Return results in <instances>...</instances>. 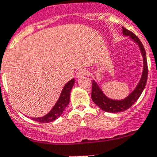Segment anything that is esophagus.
<instances>
[{"instance_id": "esophagus-1", "label": "esophagus", "mask_w": 157, "mask_h": 157, "mask_svg": "<svg viewBox=\"0 0 157 157\" xmlns=\"http://www.w3.org/2000/svg\"><path fill=\"white\" fill-rule=\"evenodd\" d=\"M89 74V71L86 69V68H81V69L78 70L77 72V77L80 78V77H83V76H86Z\"/></svg>"}]
</instances>
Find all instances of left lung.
Masks as SVG:
<instances>
[{
  "mask_svg": "<svg viewBox=\"0 0 157 157\" xmlns=\"http://www.w3.org/2000/svg\"><path fill=\"white\" fill-rule=\"evenodd\" d=\"M123 33H124V36H130V38H131V40H133L139 46L141 54H142L143 59H144V70H143L142 77H141L140 80L138 83L136 88L133 90V92L130 93L128 97H127L124 100H112V99L108 98L103 94L101 89L99 87L98 84L96 83L95 80H93L91 98H92L94 103L97 104L102 110L105 111V112L121 113L123 112V111L127 110L139 99L141 94L144 91V88H145L146 84H147L148 67H147V54H146L145 49H144V46H143L139 38L134 33H132L131 31L123 27Z\"/></svg>",
  "mask_w": 157,
  "mask_h": 157,
  "instance_id": "8db88e82",
  "label": "left lung"
}]
</instances>
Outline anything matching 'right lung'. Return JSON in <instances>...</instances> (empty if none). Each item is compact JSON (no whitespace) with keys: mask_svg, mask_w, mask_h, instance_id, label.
<instances>
[{"mask_svg":"<svg viewBox=\"0 0 157 157\" xmlns=\"http://www.w3.org/2000/svg\"><path fill=\"white\" fill-rule=\"evenodd\" d=\"M74 81H75L74 79H71L65 84L58 100L47 115L41 117H37V118H32V120L36 121V122L47 124V123L52 122V121L57 120L58 117H60V116L63 113L65 108L69 104L71 91L74 84Z\"/></svg>","mask_w":157,"mask_h":157,"instance_id":"obj_1","label":"right lung"}]
</instances>
